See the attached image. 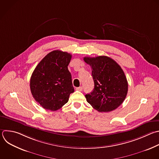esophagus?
<instances>
[{"label": "esophagus", "instance_id": "esophagus-1", "mask_svg": "<svg viewBox=\"0 0 159 159\" xmlns=\"http://www.w3.org/2000/svg\"><path fill=\"white\" fill-rule=\"evenodd\" d=\"M82 89H83L82 87H77V88H76V90H79V91H82Z\"/></svg>", "mask_w": 159, "mask_h": 159}]
</instances>
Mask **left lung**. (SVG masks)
<instances>
[{
	"instance_id": "left-lung-1",
	"label": "left lung",
	"mask_w": 159,
	"mask_h": 159,
	"mask_svg": "<svg viewBox=\"0 0 159 159\" xmlns=\"http://www.w3.org/2000/svg\"><path fill=\"white\" fill-rule=\"evenodd\" d=\"M92 68L94 82L93 91L85 98L93 109L100 112L116 109L124 101L128 92V82L120 66L107 56L84 58Z\"/></svg>"
}]
</instances>
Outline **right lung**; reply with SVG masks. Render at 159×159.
Segmentation results:
<instances>
[{"label":"right lung","mask_w":159,"mask_h":159,"mask_svg":"<svg viewBox=\"0 0 159 159\" xmlns=\"http://www.w3.org/2000/svg\"><path fill=\"white\" fill-rule=\"evenodd\" d=\"M72 58L66 52L56 50L43 58L34 69L30 81L32 95L46 109H61L74 92L68 66Z\"/></svg>","instance_id":"1"}]
</instances>
